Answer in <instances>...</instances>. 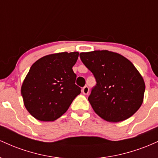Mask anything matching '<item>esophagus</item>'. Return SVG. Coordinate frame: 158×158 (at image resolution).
Wrapping results in <instances>:
<instances>
[{
    "instance_id": "obj_1",
    "label": "esophagus",
    "mask_w": 158,
    "mask_h": 158,
    "mask_svg": "<svg viewBox=\"0 0 158 158\" xmlns=\"http://www.w3.org/2000/svg\"><path fill=\"white\" fill-rule=\"evenodd\" d=\"M81 91H82V93L85 94V95H87V94H88L89 93V88H88V86H85L84 88H82V90H81Z\"/></svg>"
}]
</instances>
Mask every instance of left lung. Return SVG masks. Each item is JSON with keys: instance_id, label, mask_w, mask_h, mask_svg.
I'll use <instances>...</instances> for the list:
<instances>
[{"instance_id": "obj_1", "label": "left lung", "mask_w": 158, "mask_h": 158, "mask_svg": "<svg viewBox=\"0 0 158 158\" xmlns=\"http://www.w3.org/2000/svg\"><path fill=\"white\" fill-rule=\"evenodd\" d=\"M79 56L97 81L88 97L96 114L108 122L117 123L137 111L146 86L131 61L108 50L81 52Z\"/></svg>"}]
</instances>
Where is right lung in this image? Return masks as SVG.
Returning <instances> with one entry per match:
<instances>
[{"instance_id":"1","label":"right lung","mask_w":158,"mask_h":158,"mask_svg":"<svg viewBox=\"0 0 158 158\" xmlns=\"http://www.w3.org/2000/svg\"><path fill=\"white\" fill-rule=\"evenodd\" d=\"M79 52L45 56L32 65L21 86L25 108L40 121H54L68 110L81 93L73 66Z\"/></svg>"}]
</instances>
